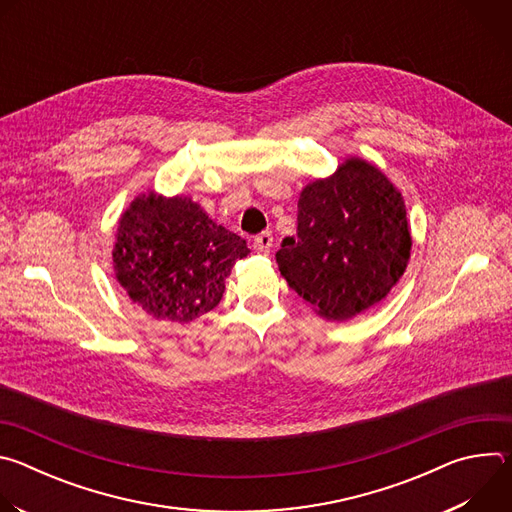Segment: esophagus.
Masks as SVG:
<instances>
[{"mask_svg": "<svg viewBox=\"0 0 512 512\" xmlns=\"http://www.w3.org/2000/svg\"><path fill=\"white\" fill-rule=\"evenodd\" d=\"M271 247H273V235L267 231V233H261L255 237L253 241V249L261 255H269L271 253Z\"/></svg>", "mask_w": 512, "mask_h": 512, "instance_id": "1", "label": "esophagus"}]
</instances>
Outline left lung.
Listing matches in <instances>:
<instances>
[{"label":"left lung","mask_w":512,"mask_h":512,"mask_svg":"<svg viewBox=\"0 0 512 512\" xmlns=\"http://www.w3.org/2000/svg\"><path fill=\"white\" fill-rule=\"evenodd\" d=\"M411 233L401 192L371 162L348 158L298 200V233L275 253L281 275L318 316L350 320L401 279Z\"/></svg>","instance_id":"1"}]
</instances>
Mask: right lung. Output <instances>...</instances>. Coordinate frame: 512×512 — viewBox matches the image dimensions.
Returning <instances> with one entry per match:
<instances>
[{
  "mask_svg": "<svg viewBox=\"0 0 512 512\" xmlns=\"http://www.w3.org/2000/svg\"><path fill=\"white\" fill-rule=\"evenodd\" d=\"M247 241L216 225L188 196L139 194L121 214L115 277L156 320L192 322L214 310Z\"/></svg>",
  "mask_w": 512,
  "mask_h": 512,
  "instance_id": "obj_1",
  "label": "right lung"
}]
</instances>
